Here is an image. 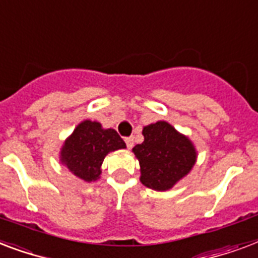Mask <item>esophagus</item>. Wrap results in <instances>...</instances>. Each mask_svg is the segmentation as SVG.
Masks as SVG:
<instances>
[{
  "label": "esophagus",
  "instance_id": "esophagus-1",
  "mask_svg": "<svg viewBox=\"0 0 258 258\" xmlns=\"http://www.w3.org/2000/svg\"><path fill=\"white\" fill-rule=\"evenodd\" d=\"M125 143H126V147L131 149V148H133V145H135V137H133V136H129V137L125 139Z\"/></svg>",
  "mask_w": 258,
  "mask_h": 258
}]
</instances>
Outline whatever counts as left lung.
Returning a JSON list of instances; mask_svg holds the SVG:
<instances>
[{
	"instance_id": "obj_1",
	"label": "left lung",
	"mask_w": 258,
	"mask_h": 258,
	"mask_svg": "<svg viewBox=\"0 0 258 258\" xmlns=\"http://www.w3.org/2000/svg\"><path fill=\"white\" fill-rule=\"evenodd\" d=\"M144 141L133 148L141 167V183L156 191H165L191 171L197 152L187 137L179 135L165 121L143 129Z\"/></svg>"
}]
</instances>
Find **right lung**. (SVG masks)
Masks as SVG:
<instances>
[{
    "mask_svg": "<svg viewBox=\"0 0 258 258\" xmlns=\"http://www.w3.org/2000/svg\"><path fill=\"white\" fill-rule=\"evenodd\" d=\"M125 147L114 129H102L101 123L83 121L66 140L61 161L75 176L93 181L101 175V165L107 153Z\"/></svg>",
    "mask_w": 258,
    "mask_h": 258,
    "instance_id": "add662e5",
    "label": "right lung"
}]
</instances>
